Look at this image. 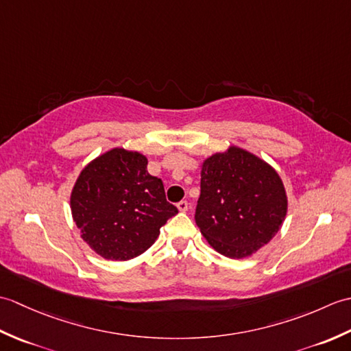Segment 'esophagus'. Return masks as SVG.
Instances as JSON below:
<instances>
[{"label":"esophagus","instance_id":"obj_1","mask_svg":"<svg viewBox=\"0 0 351 351\" xmlns=\"http://www.w3.org/2000/svg\"><path fill=\"white\" fill-rule=\"evenodd\" d=\"M176 206H178V210H180L181 213H185V211L189 210V202H187V200H181V202L178 204Z\"/></svg>","mask_w":351,"mask_h":351}]
</instances>
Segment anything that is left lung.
<instances>
[{"instance_id": "8db88e82", "label": "left lung", "mask_w": 351, "mask_h": 351, "mask_svg": "<svg viewBox=\"0 0 351 351\" xmlns=\"http://www.w3.org/2000/svg\"><path fill=\"white\" fill-rule=\"evenodd\" d=\"M288 197L278 171L258 155L229 146L200 166L196 225L211 247L249 258L279 232Z\"/></svg>"}]
</instances>
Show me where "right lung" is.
<instances>
[{
  "label": "right lung",
  "instance_id": "add662e5",
  "mask_svg": "<svg viewBox=\"0 0 351 351\" xmlns=\"http://www.w3.org/2000/svg\"><path fill=\"white\" fill-rule=\"evenodd\" d=\"M71 213L96 255L130 261L151 247L178 210L166 200L162 181L147 173L143 154L113 147L80 171Z\"/></svg>",
  "mask_w": 351,
  "mask_h": 351
}]
</instances>
